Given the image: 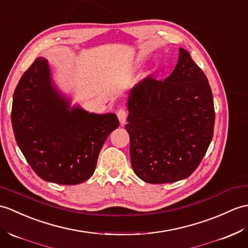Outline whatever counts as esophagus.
<instances>
[{"label":"esophagus","mask_w":248,"mask_h":248,"mask_svg":"<svg viewBox=\"0 0 248 248\" xmlns=\"http://www.w3.org/2000/svg\"><path fill=\"white\" fill-rule=\"evenodd\" d=\"M117 117L119 119L120 124H124L126 122V117H128V112H126L124 108H120V110L117 112Z\"/></svg>","instance_id":"obj_1"}]
</instances>
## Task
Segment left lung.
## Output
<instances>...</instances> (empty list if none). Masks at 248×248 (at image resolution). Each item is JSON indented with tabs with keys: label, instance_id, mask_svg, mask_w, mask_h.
I'll use <instances>...</instances> for the list:
<instances>
[{
	"label": "left lung",
	"instance_id": "obj_1",
	"mask_svg": "<svg viewBox=\"0 0 248 248\" xmlns=\"http://www.w3.org/2000/svg\"><path fill=\"white\" fill-rule=\"evenodd\" d=\"M131 165L146 183H173L197 169L215 126L214 97L206 75L186 49L165 80L147 77L128 98Z\"/></svg>",
	"mask_w": 248,
	"mask_h": 248
}]
</instances>
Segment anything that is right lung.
I'll use <instances>...</instances> for the list:
<instances>
[{"mask_svg": "<svg viewBox=\"0 0 248 248\" xmlns=\"http://www.w3.org/2000/svg\"><path fill=\"white\" fill-rule=\"evenodd\" d=\"M11 124L16 143L46 182L76 185L93 175L101 148L119 122L114 113L71 107L51 80L48 61L39 57L16 85Z\"/></svg>", "mask_w": 248, "mask_h": 248, "instance_id": "obj_1", "label": "right lung"}]
</instances>
